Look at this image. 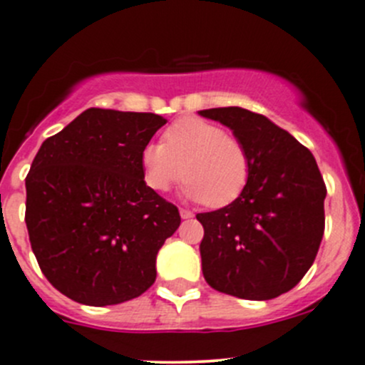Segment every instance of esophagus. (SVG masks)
<instances>
[{
  "label": "esophagus",
  "mask_w": 365,
  "mask_h": 365,
  "mask_svg": "<svg viewBox=\"0 0 365 365\" xmlns=\"http://www.w3.org/2000/svg\"><path fill=\"white\" fill-rule=\"evenodd\" d=\"M180 215H182V219H190V217L194 215L190 210H185V208H180Z\"/></svg>",
  "instance_id": "34e87169"
}]
</instances>
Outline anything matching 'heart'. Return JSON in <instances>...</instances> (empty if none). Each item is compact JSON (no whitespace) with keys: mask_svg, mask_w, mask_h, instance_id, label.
<instances>
[{"mask_svg":"<svg viewBox=\"0 0 365 365\" xmlns=\"http://www.w3.org/2000/svg\"><path fill=\"white\" fill-rule=\"evenodd\" d=\"M141 165L150 189L168 192L183 178L185 196L210 208L237 201L251 175L244 143L196 116L180 118L169 125L162 134V145H146Z\"/></svg>","mask_w":365,"mask_h":365,"instance_id":"1","label":"heart"}]
</instances>
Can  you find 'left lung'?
Segmentation results:
<instances>
[{
    "label": "left lung",
    "mask_w": 365,
    "mask_h": 365,
    "mask_svg": "<svg viewBox=\"0 0 365 365\" xmlns=\"http://www.w3.org/2000/svg\"><path fill=\"white\" fill-rule=\"evenodd\" d=\"M201 116L220 121L247 148L251 175L242 196L203 224L201 264L213 289L245 300H270L295 288L322 244L327 187L312 153L263 114L215 108Z\"/></svg>",
    "instance_id": "left-lung-1"
}]
</instances>
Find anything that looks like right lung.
Instances as JSON below:
<instances>
[{
    "label": "right lung",
    "instance_id": "obj_1",
    "mask_svg": "<svg viewBox=\"0 0 365 365\" xmlns=\"http://www.w3.org/2000/svg\"><path fill=\"white\" fill-rule=\"evenodd\" d=\"M165 120L86 109L40 146L26 176V227L47 281L79 304L114 305L155 282L180 213L145 183L141 152Z\"/></svg>",
    "mask_w": 365,
    "mask_h": 365
}]
</instances>
